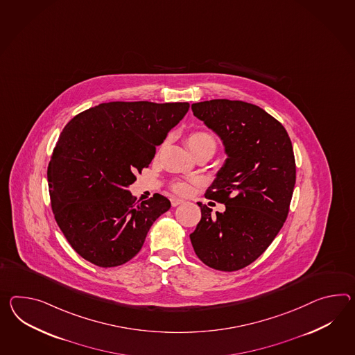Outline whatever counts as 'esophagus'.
<instances>
[{
    "label": "esophagus",
    "mask_w": 355,
    "mask_h": 355,
    "mask_svg": "<svg viewBox=\"0 0 355 355\" xmlns=\"http://www.w3.org/2000/svg\"><path fill=\"white\" fill-rule=\"evenodd\" d=\"M171 202H172V207H178L183 202V200L178 199V198H172Z\"/></svg>",
    "instance_id": "34e87169"
}]
</instances>
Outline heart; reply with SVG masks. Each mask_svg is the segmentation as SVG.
<instances>
[{"instance_id":"1","label":"heart","mask_w":355,"mask_h":355,"mask_svg":"<svg viewBox=\"0 0 355 355\" xmlns=\"http://www.w3.org/2000/svg\"><path fill=\"white\" fill-rule=\"evenodd\" d=\"M186 144L192 154H195L198 151H202V150L210 151L211 154H214L216 145H218V139H216V135L209 130H195V132H191L190 135H187ZM172 189L174 192L184 195L191 190V182L175 181L172 184Z\"/></svg>"}]
</instances>
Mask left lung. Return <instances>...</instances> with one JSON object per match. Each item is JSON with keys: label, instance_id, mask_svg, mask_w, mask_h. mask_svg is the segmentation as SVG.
<instances>
[{"label": "left lung", "instance_id": "1", "mask_svg": "<svg viewBox=\"0 0 355 355\" xmlns=\"http://www.w3.org/2000/svg\"><path fill=\"white\" fill-rule=\"evenodd\" d=\"M191 109L227 154L205 192L225 210L213 216L198 202L201 219L191 243L210 268L234 272L258 259L285 223L296 181L294 150L285 127L257 105L220 98Z\"/></svg>", "mask_w": 355, "mask_h": 355}]
</instances>
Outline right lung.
<instances>
[{
    "mask_svg": "<svg viewBox=\"0 0 355 355\" xmlns=\"http://www.w3.org/2000/svg\"><path fill=\"white\" fill-rule=\"evenodd\" d=\"M189 107V103L113 101L65 125L47 181L56 223L83 259L103 268L127 263L169 210L171 201L159 193L135 204L128 187Z\"/></svg>",
    "mask_w": 355,
    "mask_h": 355,
    "instance_id": "obj_1",
    "label": "right lung"
}]
</instances>
